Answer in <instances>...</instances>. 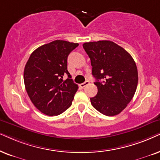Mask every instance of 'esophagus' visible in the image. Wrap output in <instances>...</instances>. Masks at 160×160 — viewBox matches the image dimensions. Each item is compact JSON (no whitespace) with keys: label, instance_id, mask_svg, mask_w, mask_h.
<instances>
[{"label":"esophagus","instance_id":"esophagus-1","mask_svg":"<svg viewBox=\"0 0 160 160\" xmlns=\"http://www.w3.org/2000/svg\"><path fill=\"white\" fill-rule=\"evenodd\" d=\"M88 84H89V81H88V80H87V81H86L85 82H83V83L80 84V86L81 87V88H84L85 86H86L87 85H88Z\"/></svg>","mask_w":160,"mask_h":160}]
</instances>
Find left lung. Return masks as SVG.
Wrapping results in <instances>:
<instances>
[{"instance_id": "1", "label": "left lung", "mask_w": 160, "mask_h": 160, "mask_svg": "<svg viewBox=\"0 0 160 160\" xmlns=\"http://www.w3.org/2000/svg\"><path fill=\"white\" fill-rule=\"evenodd\" d=\"M91 59L98 92L91 98L93 107L108 116L120 113L132 99L138 82V69L131 55L111 41L84 43ZM102 80V82L100 81Z\"/></svg>"}]
</instances>
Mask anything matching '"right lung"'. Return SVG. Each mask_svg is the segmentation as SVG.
<instances>
[{"mask_svg":"<svg viewBox=\"0 0 160 160\" xmlns=\"http://www.w3.org/2000/svg\"><path fill=\"white\" fill-rule=\"evenodd\" d=\"M78 45L55 40L34 50L25 64L28 95L34 106L47 116H58L72 105L78 86L67 70V58ZM66 74L68 78L63 81Z\"/></svg>","mask_w":160,"mask_h":160,"instance_id":"add662e5","label":"right lung"}]
</instances>
